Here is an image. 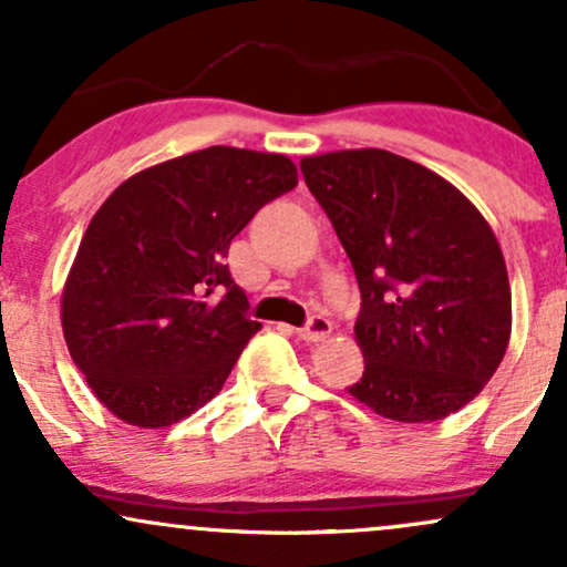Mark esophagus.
I'll use <instances>...</instances> for the list:
<instances>
[{
    "mask_svg": "<svg viewBox=\"0 0 567 567\" xmlns=\"http://www.w3.org/2000/svg\"><path fill=\"white\" fill-rule=\"evenodd\" d=\"M330 333H333V322L322 315H315L309 322L303 324V328H298V338L306 343H320Z\"/></svg>",
    "mask_w": 567,
    "mask_h": 567,
    "instance_id": "obj_1",
    "label": "esophagus"
}]
</instances>
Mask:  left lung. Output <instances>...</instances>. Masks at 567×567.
<instances>
[{
	"label": "left lung",
	"instance_id": "obj_1",
	"mask_svg": "<svg viewBox=\"0 0 567 567\" xmlns=\"http://www.w3.org/2000/svg\"><path fill=\"white\" fill-rule=\"evenodd\" d=\"M301 173L354 266L365 373L349 394L429 424L483 392L512 333L504 252L464 194L383 148L303 157Z\"/></svg>",
	"mask_w": 567,
	"mask_h": 567
}]
</instances>
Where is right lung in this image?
<instances>
[{
	"label": "right lung",
	"mask_w": 567,
	"mask_h": 567,
	"mask_svg": "<svg viewBox=\"0 0 567 567\" xmlns=\"http://www.w3.org/2000/svg\"><path fill=\"white\" fill-rule=\"evenodd\" d=\"M296 184L285 154L210 146L135 173L103 202L61 320L71 360L116 419L171 426L220 392L261 330L229 275V245Z\"/></svg>",
	"instance_id": "obj_1"
}]
</instances>
